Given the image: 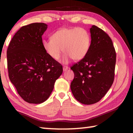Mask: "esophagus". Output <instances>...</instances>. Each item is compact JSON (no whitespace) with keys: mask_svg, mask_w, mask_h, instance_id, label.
Wrapping results in <instances>:
<instances>
[{"mask_svg":"<svg viewBox=\"0 0 133 133\" xmlns=\"http://www.w3.org/2000/svg\"><path fill=\"white\" fill-rule=\"evenodd\" d=\"M68 69H69V67H67V66H63V71H66Z\"/></svg>","mask_w":133,"mask_h":133,"instance_id":"esophagus-1","label":"esophagus"}]
</instances>
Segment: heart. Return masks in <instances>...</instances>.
Listing matches in <instances>:
<instances>
[{"label":"heart","instance_id":"1","mask_svg":"<svg viewBox=\"0 0 133 133\" xmlns=\"http://www.w3.org/2000/svg\"><path fill=\"white\" fill-rule=\"evenodd\" d=\"M90 42V36L86 29L62 28L53 33L51 40L43 41V47L55 60L59 59L63 51V63L67 64L71 58L75 61L83 59L88 53Z\"/></svg>","mask_w":133,"mask_h":133}]
</instances>
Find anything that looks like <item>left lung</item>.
Segmentation results:
<instances>
[{
	"instance_id": "left-lung-1",
	"label": "left lung",
	"mask_w": 133,
	"mask_h": 133,
	"mask_svg": "<svg viewBox=\"0 0 133 133\" xmlns=\"http://www.w3.org/2000/svg\"><path fill=\"white\" fill-rule=\"evenodd\" d=\"M91 44L86 56L71 67L75 78L70 84L72 93L84 104L98 102L114 82L116 53L112 40L102 29H90Z\"/></svg>"
}]
</instances>
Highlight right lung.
Here are the masks:
<instances>
[{"mask_svg": "<svg viewBox=\"0 0 133 133\" xmlns=\"http://www.w3.org/2000/svg\"><path fill=\"white\" fill-rule=\"evenodd\" d=\"M47 29L48 25L43 23L22 27L8 48L9 77L18 94L29 103L45 102L63 73L62 65L43 47L42 36Z\"/></svg>", "mask_w": 133, "mask_h": 133, "instance_id": "add662e5", "label": "right lung"}]
</instances>
